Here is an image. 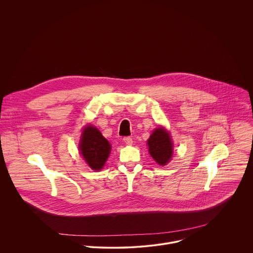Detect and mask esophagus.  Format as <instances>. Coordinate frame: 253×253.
Segmentation results:
<instances>
[{
	"mask_svg": "<svg viewBox=\"0 0 253 253\" xmlns=\"http://www.w3.org/2000/svg\"><path fill=\"white\" fill-rule=\"evenodd\" d=\"M124 142L126 143V145H131L132 144V139L129 137V136H126V137H124Z\"/></svg>",
	"mask_w": 253,
	"mask_h": 253,
	"instance_id": "esophagus-1",
	"label": "esophagus"
}]
</instances>
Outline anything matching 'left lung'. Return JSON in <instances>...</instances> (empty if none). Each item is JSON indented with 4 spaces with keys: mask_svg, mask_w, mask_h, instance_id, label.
Here are the masks:
<instances>
[{
    "mask_svg": "<svg viewBox=\"0 0 253 253\" xmlns=\"http://www.w3.org/2000/svg\"><path fill=\"white\" fill-rule=\"evenodd\" d=\"M147 144L150 155L160 166H166L171 160L173 143L170 139L169 132L166 128H156L150 135Z\"/></svg>",
    "mask_w": 253,
    "mask_h": 253,
    "instance_id": "obj_1",
    "label": "left lung"
}]
</instances>
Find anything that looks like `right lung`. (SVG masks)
<instances>
[{
	"mask_svg": "<svg viewBox=\"0 0 253 253\" xmlns=\"http://www.w3.org/2000/svg\"><path fill=\"white\" fill-rule=\"evenodd\" d=\"M79 148L83 158L93 170H100L103 168L111 151L108 140L93 126L84 128Z\"/></svg>",
	"mask_w": 253,
	"mask_h": 253,
	"instance_id": "right-lung-1",
	"label": "right lung"
}]
</instances>
